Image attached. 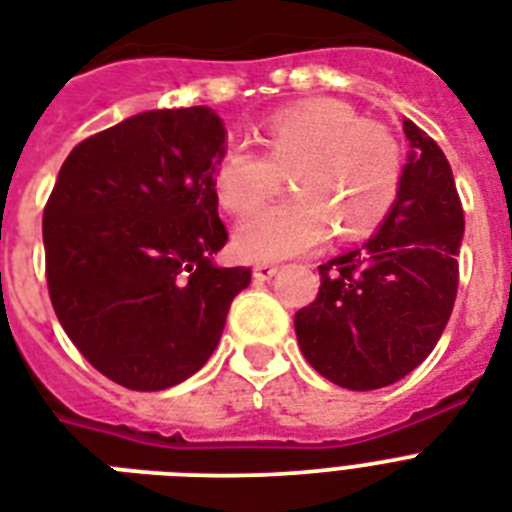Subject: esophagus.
Here are the masks:
<instances>
[{
    "instance_id": "1",
    "label": "esophagus",
    "mask_w": 512,
    "mask_h": 512,
    "mask_svg": "<svg viewBox=\"0 0 512 512\" xmlns=\"http://www.w3.org/2000/svg\"><path fill=\"white\" fill-rule=\"evenodd\" d=\"M276 273H279V265L273 263H255V268H252V276H255L257 281L273 279Z\"/></svg>"
}]
</instances>
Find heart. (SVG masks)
<instances>
[{"label": "heart", "mask_w": 512, "mask_h": 512, "mask_svg": "<svg viewBox=\"0 0 512 512\" xmlns=\"http://www.w3.org/2000/svg\"><path fill=\"white\" fill-rule=\"evenodd\" d=\"M263 154L225 148L212 167V191L225 212L244 215L289 175L295 196L257 209L236 228L247 260L303 255L332 236L364 239L385 223L404 180V148L377 119L340 100L284 108L257 135Z\"/></svg>", "instance_id": "1"}]
</instances>
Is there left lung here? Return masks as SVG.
<instances>
[{
	"instance_id": "left-lung-1",
	"label": "left lung",
	"mask_w": 512,
	"mask_h": 512,
	"mask_svg": "<svg viewBox=\"0 0 512 512\" xmlns=\"http://www.w3.org/2000/svg\"><path fill=\"white\" fill-rule=\"evenodd\" d=\"M409 162L398 199L361 249L319 265V295L297 311L305 361L348 390L393 385L436 348L452 316L465 215L452 167L404 119Z\"/></svg>"
}]
</instances>
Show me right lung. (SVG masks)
I'll list each match as a JSON object with an SVG mask.
<instances>
[{
    "label": "right lung",
    "instance_id": "right-lung-1",
    "mask_svg": "<svg viewBox=\"0 0 512 512\" xmlns=\"http://www.w3.org/2000/svg\"><path fill=\"white\" fill-rule=\"evenodd\" d=\"M225 151L207 106L143 111L82 140L42 217L60 327L108 380L164 390L207 364L249 268H217L228 241L212 167Z\"/></svg>",
    "mask_w": 512,
    "mask_h": 512
}]
</instances>
